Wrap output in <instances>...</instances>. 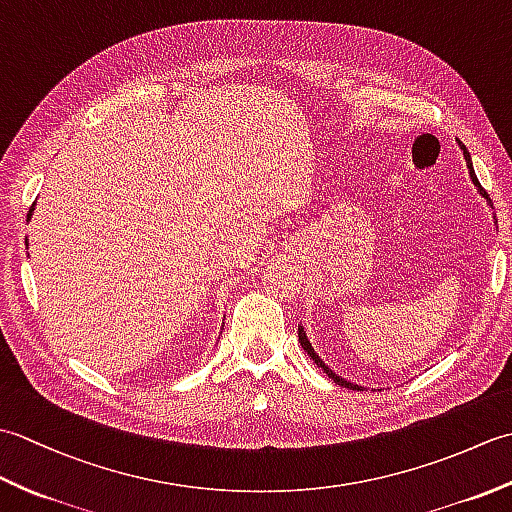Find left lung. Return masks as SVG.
I'll list each match as a JSON object with an SVG mask.
<instances>
[{
  "instance_id": "obj_1",
  "label": "left lung",
  "mask_w": 512,
  "mask_h": 512,
  "mask_svg": "<svg viewBox=\"0 0 512 512\" xmlns=\"http://www.w3.org/2000/svg\"><path fill=\"white\" fill-rule=\"evenodd\" d=\"M458 145H460V149H462V154H464V160H466V169H469V176H471V180H473V184H475V189L477 191H480V195H482V198L486 200V204L488 206H491V209H493V204H491V198H488V193L482 189V184H480V180H477V176H475V169H473V160H471V154H469V151H466V147H464V143H460V140H458ZM299 343H301V347H303V350H306L308 352V356L312 358V361L314 363H317L321 369H323V372L325 374H328L332 380H334V383L336 385H341V387H347V389H354V391H363L365 387H361V385H356V383H350V380H345V378H341L339 374H334L332 372V369L328 367V365H325L323 363V358L317 354V352H314V347H312V343H310V339H308V334H306V330H303V325H299Z\"/></svg>"
}]
</instances>
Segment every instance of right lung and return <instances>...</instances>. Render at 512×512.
Returning <instances> with one entry per match:
<instances>
[{
    "instance_id": "obj_1",
    "label": "right lung",
    "mask_w": 512,
    "mask_h": 512,
    "mask_svg": "<svg viewBox=\"0 0 512 512\" xmlns=\"http://www.w3.org/2000/svg\"><path fill=\"white\" fill-rule=\"evenodd\" d=\"M35 204H37V202H35ZM35 204H32V206H30V211H28V220H30V215H32V213H35ZM26 248H28V239H26Z\"/></svg>"
}]
</instances>
